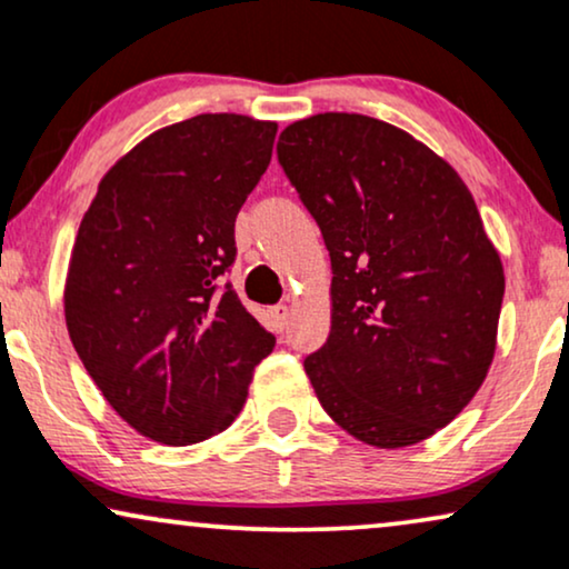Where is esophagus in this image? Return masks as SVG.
Masks as SVG:
<instances>
[{
  "mask_svg": "<svg viewBox=\"0 0 569 569\" xmlns=\"http://www.w3.org/2000/svg\"><path fill=\"white\" fill-rule=\"evenodd\" d=\"M287 321H290V308L287 306L271 308V323H274L277 331H282L287 327Z\"/></svg>",
  "mask_w": 569,
  "mask_h": 569,
  "instance_id": "34e87169",
  "label": "esophagus"
}]
</instances>
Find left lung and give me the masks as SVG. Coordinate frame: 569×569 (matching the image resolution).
Listing matches in <instances>:
<instances>
[{
  "label": "left lung",
  "instance_id": "left-lung-1",
  "mask_svg": "<svg viewBox=\"0 0 569 569\" xmlns=\"http://www.w3.org/2000/svg\"><path fill=\"white\" fill-rule=\"evenodd\" d=\"M279 164L331 258V331L306 358L321 408L379 449L429 439L489 373L501 258L462 177L395 124L323 112L287 124Z\"/></svg>",
  "mask_w": 569,
  "mask_h": 569
}]
</instances>
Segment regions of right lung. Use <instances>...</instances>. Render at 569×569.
I'll return each instance as SVG.
<instances>
[{
	"instance_id": "obj_1",
	"label": "right lung",
	"mask_w": 569,
	"mask_h": 569,
	"mask_svg": "<svg viewBox=\"0 0 569 569\" xmlns=\"http://www.w3.org/2000/svg\"><path fill=\"white\" fill-rule=\"evenodd\" d=\"M274 138L277 122L230 112L167 124L101 177L80 221L64 321L96 387L146 439L186 447L224 431L274 350L217 284Z\"/></svg>"
}]
</instances>
